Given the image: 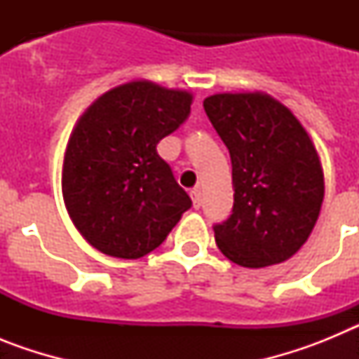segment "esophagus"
<instances>
[{
	"label": "esophagus",
	"mask_w": 359,
	"mask_h": 359,
	"mask_svg": "<svg viewBox=\"0 0 359 359\" xmlns=\"http://www.w3.org/2000/svg\"><path fill=\"white\" fill-rule=\"evenodd\" d=\"M190 198H192V203H194V208L201 207V189L199 187H194L190 190Z\"/></svg>",
	"instance_id": "obj_1"
}]
</instances>
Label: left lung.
I'll list each match as a JSON object with an SVG mask.
<instances>
[{
  "label": "left lung",
  "instance_id": "8db88e82",
  "mask_svg": "<svg viewBox=\"0 0 359 359\" xmlns=\"http://www.w3.org/2000/svg\"><path fill=\"white\" fill-rule=\"evenodd\" d=\"M203 107L230 151L236 190L230 217L214 226L217 248L243 268L287 261L323 201L315 144L284 104L261 91L212 95Z\"/></svg>",
  "mask_w": 359,
  "mask_h": 359
}]
</instances>
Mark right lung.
Here are the masks:
<instances>
[{
	"instance_id": "right-lung-1",
	"label": "right lung",
	"mask_w": 359,
	"mask_h": 359,
	"mask_svg": "<svg viewBox=\"0 0 359 359\" xmlns=\"http://www.w3.org/2000/svg\"><path fill=\"white\" fill-rule=\"evenodd\" d=\"M192 95L149 81L98 97L69 136L62 198L73 224L98 252L140 259L192 207L156 145L190 115Z\"/></svg>"
}]
</instances>
